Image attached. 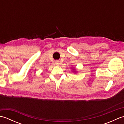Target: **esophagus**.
Listing matches in <instances>:
<instances>
[{"label": "esophagus", "instance_id": "esophagus-1", "mask_svg": "<svg viewBox=\"0 0 124 124\" xmlns=\"http://www.w3.org/2000/svg\"><path fill=\"white\" fill-rule=\"evenodd\" d=\"M55 64H56V65H59L60 62H59V61H55Z\"/></svg>", "mask_w": 124, "mask_h": 124}]
</instances>
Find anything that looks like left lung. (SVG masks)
<instances>
[{
    "instance_id": "left-lung-1",
    "label": "left lung",
    "mask_w": 124,
    "mask_h": 124,
    "mask_svg": "<svg viewBox=\"0 0 124 124\" xmlns=\"http://www.w3.org/2000/svg\"><path fill=\"white\" fill-rule=\"evenodd\" d=\"M72 72H75V73H76V72H77V71H76L75 70V69H74V68H72Z\"/></svg>"
}]
</instances>
